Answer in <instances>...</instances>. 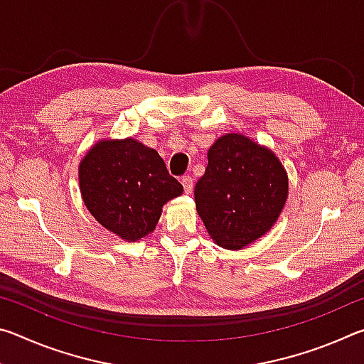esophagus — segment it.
<instances>
[{
  "label": "esophagus",
  "mask_w": 364,
  "mask_h": 364,
  "mask_svg": "<svg viewBox=\"0 0 364 364\" xmlns=\"http://www.w3.org/2000/svg\"><path fill=\"white\" fill-rule=\"evenodd\" d=\"M181 184H183V188H184V193H186V194L193 193V186H194L193 178H191V176H183L181 178Z\"/></svg>",
  "instance_id": "34e87169"
}]
</instances>
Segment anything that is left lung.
<instances>
[{
  "instance_id": "1",
  "label": "left lung",
  "mask_w": 364,
  "mask_h": 364,
  "mask_svg": "<svg viewBox=\"0 0 364 364\" xmlns=\"http://www.w3.org/2000/svg\"><path fill=\"white\" fill-rule=\"evenodd\" d=\"M196 183L194 199L215 244L241 250L271 230L289 194L287 173L276 154L239 133L218 138Z\"/></svg>"
}]
</instances>
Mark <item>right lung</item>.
<instances>
[{"label": "right lung", "instance_id": "obj_1", "mask_svg": "<svg viewBox=\"0 0 364 364\" xmlns=\"http://www.w3.org/2000/svg\"><path fill=\"white\" fill-rule=\"evenodd\" d=\"M80 193L90 213L123 241L156 230L162 207L183 194L156 149L138 139H101L78 167Z\"/></svg>", "mask_w": 364, "mask_h": 364}]
</instances>
